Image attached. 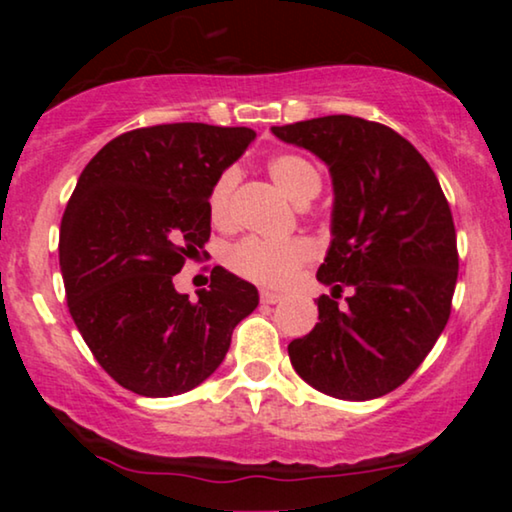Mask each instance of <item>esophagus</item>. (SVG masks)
I'll return each instance as SVG.
<instances>
[{
    "mask_svg": "<svg viewBox=\"0 0 512 512\" xmlns=\"http://www.w3.org/2000/svg\"><path fill=\"white\" fill-rule=\"evenodd\" d=\"M282 298H284L282 293H275V291H268V289L261 291V303L263 305H277Z\"/></svg>",
    "mask_w": 512,
    "mask_h": 512,
    "instance_id": "obj_1",
    "label": "esophagus"
}]
</instances>
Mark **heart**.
I'll list each match as a JSON object with an SVG mask.
<instances>
[{
	"label": "heart",
	"instance_id": "1",
	"mask_svg": "<svg viewBox=\"0 0 512 512\" xmlns=\"http://www.w3.org/2000/svg\"><path fill=\"white\" fill-rule=\"evenodd\" d=\"M268 174L275 186L296 205H307L321 191V174L310 160L300 153H277L268 160ZM240 181V172L228 167L214 181L209 191V216L216 226L226 228L233 223V195ZM312 247L305 240L268 242L258 237H247L228 249V268L244 279L265 286H286L296 277L305 261H310Z\"/></svg>",
	"mask_w": 512,
	"mask_h": 512
}]
</instances>
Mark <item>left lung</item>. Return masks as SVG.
I'll return each mask as SVG.
<instances>
[{"label": "left lung", "mask_w": 512, "mask_h": 512, "mask_svg": "<svg viewBox=\"0 0 512 512\" xmlns=\"http://www.w3.org/2000/svg\"><path fill=\"white\" fill-rule=\"evenodd\" d=\"M272 135L324 160L333 181L331 247L317 272L333 298L317 300V326L289 345L291 366L321 394L380 398L415 373L450 319V205L422 153L382 123L324 116Z\"/></svg>", "instance_id": "1"}]
</instances>
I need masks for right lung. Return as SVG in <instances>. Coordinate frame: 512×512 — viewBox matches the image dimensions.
I'll return each mask as SVG.
<instances>
[{
  "label": "right lung",
  "mask_w": 512,
  "mask_h": 512,
  "mask_svg": "<svg viewBox=\"0 0 512 512\" xmlns=\"http://www.w3.org/2000/svg\"><path fill=\"white\" fill-rule=\"evenodd\" d=\"M254 137L207 123L139 128L102 146L76 181L60 226L69 314L97 363L139 396L205 382L256 310V286L221 265L195 303L172 282L212 233L214 181Z\"/></svg>",
  "instance_id": "add662e5"
}]
</instances>
